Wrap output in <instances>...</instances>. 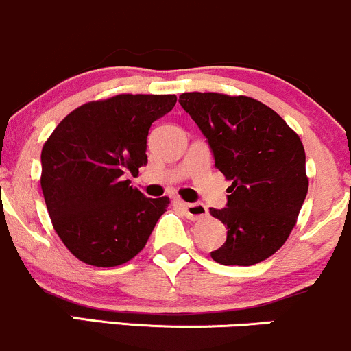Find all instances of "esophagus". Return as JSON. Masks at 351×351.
<instances>
[{
  "mask_svg": "<svg viewBox=\"0 0 351 351\" xmlns=\"http://www.w3.org/2000/svg\"><path fill=\"white\" fill-rule=\"evenodd\" d=\"M176 204L184 210V214L187 215L191 220H199L207 215V207L204 204H187L182 200H176Z\"/></svg>",
  "mask_w": 351,
  "mask_h": 351,
  "instance_id": "1",
  "label": "esophagus"
}]
</instances>
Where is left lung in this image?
Listing matches in <instances>:
<instances>
[{
  "label": "left lung",
  "mask_w": 351,
  "mask_h": 351,
  "mask_svg": "<svg viewBox=\"0 0 351 351\" xmlns=\"http://www.w3.org/2000/svg\"><path fill=\"white\" fill-rule=\"evenodd\" d=\"M180 106L206 136L215 167L230 180L227 206L210 214L227 240L210 257L254 265L289 239L308 192L300 137L269 106L247 96L184 93Z\"/></svg>",
  "instance_id": "8db88e82"
}]
</instances>
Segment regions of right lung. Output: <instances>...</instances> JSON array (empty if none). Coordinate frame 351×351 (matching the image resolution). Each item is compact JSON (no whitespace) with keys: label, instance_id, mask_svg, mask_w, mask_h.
Segmentation results:
<instances>
[{"label":"right lung","instance_id":"right-lung-1","mask_svg":"<svg viewBox=\"0 0 351 351\" xmlns=\"http://www.w3.org/2000/svg\"><path fill=\"white\" fill-rule=\"evenodd\" d=\"M174 94H119L68 114L41 151V189L54 230L94 267H116L144 249L169 197L132 189L147 164L152 123L176 106Z\"/></svg>","mask_w":351,"mask_h":351}]
</instances>
